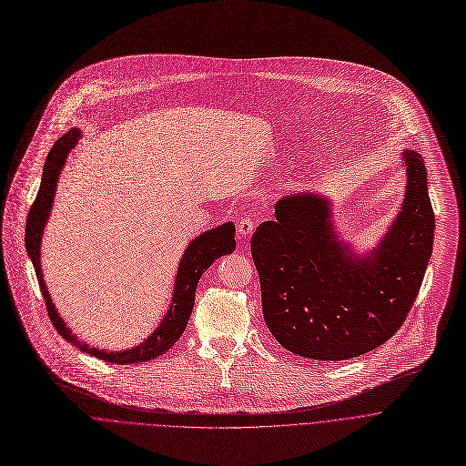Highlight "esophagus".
<instances>
[{
	"mask_svg": "<svg viewBox=\"0 0 466 466\" xmlns=\"http://www.w3.org/2000/svg\"><path fill=\"white\" fill-rule=\"evenodd\" d=\"M253 229H255V220L249 218V217H242V218L238 220V224H237L238 238H248V237H251Z\"/></svg>",
	"mask_w": 466,
	"mask_h": 466,
	"instance_id": "34e87169",
	"label": "esophagus"
}]
</instances>
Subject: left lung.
Returning <instances> with one entry per match:
<instances>
[{
  "label": "left lung",
  "instance_id": "left-lung-1",
  "mask_svg": "<svg viewBox=\"0 0 466 466\" xmlns=\"http://www.w3.org/2000/svg\"><path fill=\"white\" fill-rule=\"evenodd\" d=\"M406 170L397 218L375 248L356 251L334 226L332 202L319 193L287 195L275 220L251 238L262 314L287 350L339 361L380 347L404 323L422 285L435 215L419 152H400Z\"/></svg>",
  "mask_w": 466,
  "mask_h": 466
}]
</instances>
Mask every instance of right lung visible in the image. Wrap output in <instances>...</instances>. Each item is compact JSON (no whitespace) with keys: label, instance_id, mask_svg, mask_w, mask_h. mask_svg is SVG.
<instances>
[{"label":"right lung","instance_id":"right-lung-1","mask_svg":"<svg viewBox=\"0 0 466 466\" xmlns=\"http://www.w3.org/2000/svg\"><path fill=\"white\" fill-rule=\"evenodd\" d=\"M80 136H82V132L78 128L67 130L53 145V148L47 154L44 172H42L40 189H38L36 200L29 211L27 224H25V249L35 266L38 285H40L42 296L47 305L49 319L53 321L55 329L58 330V334L64 339H67L71 345H75L82 352H86L89 356H96L105 361H110V363L128 365V363L148 361V360H154V358L161 356L163 352H167L183 334L185 327H187V323H189L193 307H195V294H197L200 277L218 257L233 253V249H235V224L226 222L213 229H208V231L200 233L198 237H195L189 242V246L183 249L179 264H177L176 279H174V292L170 298V305H168L163 319L159 321V325L154 329V332L148 338H145L139 345H136L132 349H125V350H105V349L91 347L86 341H80L73 334V330L66 325L62 316L58 314V310L47 292L44 273H42V262H40L42 237H44L46 224L51 217L55 193L58 187V177L62 174V168L66 165L69 152L78 143Z\"/></svg>","mask_w":466,"mask_h":466}]
</instances>
